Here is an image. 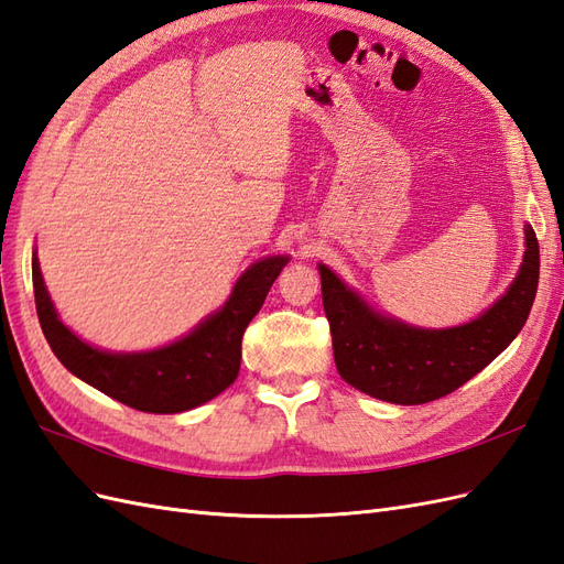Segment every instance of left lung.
Wrapping results in <instances>:
<instances>
[{
    "label": "left lung",
    "instance_id": "8db88e82",
    "mask_svg": "<svg viewBox=\"0 0 564 564\" xmlns=\"http://www.w3.org/2000/svg\"><path fill=\"white\" fill-rule=\"evenodd\" d=\"M520 272L494 306L460 327L422 329L375 313L327 265H317L334 362L358 391L420 405L448 395L481 372L524 327L539 286V239L527 225Z\"/></svg>",
    "mask_w": 564,
    "mask_h": 564
}]
</instances>
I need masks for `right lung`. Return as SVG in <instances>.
Returning a JSON list of instances; mask_svg holds the SVG:
<instances>
[{"mask_svg":"<svg viewBox=\"0 0 564 564\" xmlns=\"http://www.w3.org/2000/svg\"><path fill=\"white\" fill-rule=\"evenodd\" d=\"M286 256L253 263L225 306L202 319L187 337L144 354H109L85 344L61 323L33 253V289L40 327L64 368L89 387L142 413L173 415L216 399L239 375L241 337L261 311Z\"/></svg>","mask_w":564,"mask_h":564,"instance_id":"1","label":"right lung"}]
</instances>
